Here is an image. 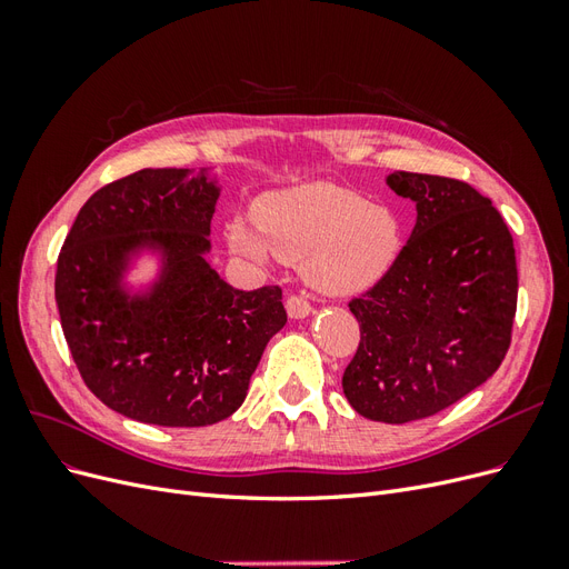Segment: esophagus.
I'll return each mask as SVG.
<instances>
[{
	"mask_svg": "<svg viewBox=\"0 0 569 569\" xmlns=\"http://www.w3.org/2000/svg\"><path fill=\"white\" fill-rule=\"evenodd\" d=\"M313 313L311 303H308L303 297H289L287 299V316L291 320H303Z\"/></svg>",
	"mask_w": 569,
	"mask_h": 569,
	"instance_id": "34e87169",
	"label": "esophagus"
}]
</instances>
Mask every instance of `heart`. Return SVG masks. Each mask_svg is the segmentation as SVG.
<instances>
[{"label":"heart","mask_w":569,"mask_h":569,"mask_svg":"<svg viewBox=\"0 0 569 569\" xmlns=\"http://www.w3.org/2000/svg\"><path fill=\"white\" fill-rule=\"evenodd\" d=\"M256 228L234 218L228 244L266 261L270 251L301 263L320 295L351 297L380 282L403 249L401 220L387 203L366 201L332 182H306L268 192L253 206Z\"/></svg>","instance_id":"heart-1"}]
</instances>
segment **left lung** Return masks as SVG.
I'll use <instances>...</instances> for the list:
<instances>
[{
	"label": "left lung",
	"mask_w": 569,
	"mask_h": 569,
	"mask_svg": "<svg viewBox=\"0 0 569 569\" xmlns=\"http://www.w3.org/2000/svg\"><path fill=\"white\" fill-rule=\"evenodd\" d=\"M387 184L416 203V228L393 268L349 303L360 343L341 387L358 416L403 425L453 406L501 366L518 266L501 213L468 182L396 170Z\"/></svg>",
	"instance_id": "obj_1"
}]
</instances>
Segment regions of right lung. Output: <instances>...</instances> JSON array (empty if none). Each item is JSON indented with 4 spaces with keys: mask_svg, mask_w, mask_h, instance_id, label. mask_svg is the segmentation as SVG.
Here are the masks:
<instances>
[{
    "mask_svg": "<svg viewBox=\"0 0 569 569\" xmlns=\"http://www.w3.org/2000/svg\"><path fill=\"white\" fill-rule=\"evenodd\" d=\"M213 170L144 168L94 192L57 263L63 337L84 385L130 420L206 427L244 403L287 311L280 287L242 291L206 261ZM144 254L158 274L127 278Z\"/></svg>",
    "mask_w": 569,
    "mask_h": 569,
    "instance_id": "1",
    "label": "right lung"
}]
</instances>
